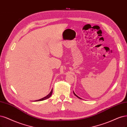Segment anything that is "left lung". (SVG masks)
Instances as JSON below:
<instances>
[{
  "mask_svg": "<svg viewBox=\"0 0 127 127\" xmlns=\"http://www.w3.org/2000/svg\"><path fill=\"white\" fill-rule=\"evenodd\" d=\"M73 94H74V95H76V97H78V98H79V99H81V98H80V97H78V95H76V94H75V93H74V92H73Z\"/></svg>",
  "mask_w": 127,
  "mask_h": 127,
  "instance_id": "left-lung-1",
  "label": "left lung"
}]
</instances>
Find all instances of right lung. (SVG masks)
<instances>
[{
  "label": "right lung",
  "instance_id": "obj_1",
  "mask_svg": "<svg viewBox=\"0 0 127 127\" xmlns=\"http://www.w3.org/2000/svg\"><path fill=\"white\" fill-rule=\"evenodd\" d=\"M52 89L51 91H50V93L48 95H46V97H43V98H41V99H39V100H35V101H42V100H46V99H48V98H49V97H50V96H51V95H52Z\"/></svg>",
  "mask_w": 127,
  "mask_h": 127
}]
</instances>
